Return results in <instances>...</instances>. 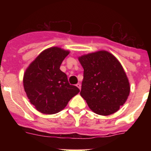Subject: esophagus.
I'll use <instances>...</instances> for the list:
<instances>
[{
  "label": "esophagus",
  "mask_w": 151,
  "mask_h": 151,
  "mask_svg": "<svg viewBox=\"0 0 151 151\" xmlns=\"http://www.w3.org/2000/svg\"><path fill=\"white\" fill-rule=\"evenodd\" d=\"M76 86H77L80 90L81 89V84H80V83H77V84L76 85Z\"/></svg>",
  "instance_id": "obj_1"
}]
</instances>
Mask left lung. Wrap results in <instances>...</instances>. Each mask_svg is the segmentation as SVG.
<instances>
[{"label": "left lung", "mask_w": 151, "mask_h": 151, "mask_svg": "<svg viewBox=\"0 0 151 151\" xmlns=\"http://www.w3.org/2000/svg\"><path fill=\"white\" fill-rule=\"evenodd\" d=\"M79 60L84 69L80 95L90 109L101 115L117 112L130 92L129 80L120 62L106 51L85 55Z\"/></svg>", "instance_id": "obj_1"}]
</instances>
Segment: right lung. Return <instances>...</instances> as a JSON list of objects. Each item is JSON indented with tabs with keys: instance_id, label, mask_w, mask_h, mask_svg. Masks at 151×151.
Segmentation results:
<instances>
[{
	"instance_id": "right-lung-1",
	"label": "right lung",
	"mask_w": 151,
	"mask_h": 151,
	"mask_svg": "<svg viewBox=\"0 0 151 151\" xmlns=\"http://www.w3.org/2000/svg\"><path fill=\"white\" fill-rule=\"evenodd\" d=\"M69 52L51 47L42 52L29 66L23 85L30 103L44 114H55L66 107L80 90L68 83L60 66Z\"/></svg>"
}]
</instances>
